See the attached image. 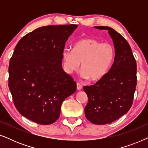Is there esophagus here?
<instances>
[{
  "instance_id": "obj_1",
  "label": "esophagus",
  "mask_w": 148,
  "mask_h": 148,
  "mask_svg": "<svg viewBox=\"0 0 148 148\" xmlns=\"http://www.w3.org/2000/svg\"><path fill=\"white\" fill-rule=\"evenodd\" d=\"M82 88V85H81L79 83H77V89L78 90H81Z\"/></svg>"
}]
</instances>
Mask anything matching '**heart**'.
<instances>
[{
	"instance_id": "1",
	"label": "heart",
	"mask_w": 148,
	"mask_h": 148,
	"mask_svg": "<svg viewBox=\"0 0 148 148\" xmlns=\"http://www.w3.org/2000/svg\"><path fill=\"white\" fill-rule=\"evenodd\" d=\"M64 69L68 73L82 69V76L91 81L102 79L110 68L114 58V48L108 43L93 38H84L74 44L73 50L62 51Z\"/></svg>"
}]
</instances>
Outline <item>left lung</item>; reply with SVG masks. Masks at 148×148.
Returning a JSON list of instances; mask_svg holds the SVG:
<instances>
[{"label": "left lung", "mask_w": 148, "mask_h": 148, "mask_svg": "<svg viewBox=\"0 0 148 148\" xmlns=\"http://www.w3.org/2000/svg\"><path fill=\"white\" fill-rule=\"evenodd\" d=\"M108 30L114 46V62L108 72L96 84L84 86L88 102L85 107L88 120L96 125H105L126 114L132 106L137 85V64L126 40L114 29L96 26Z\"/></svg>", "instance_id": "obj_1"}]
</instances>
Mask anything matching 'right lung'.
<instances>
[{
  "label": "right lung",
  "instance_id": "right-lung-1",
  "mask_svg": "<svg viewBox=\"0 0 148 148\" xmlns=\"http://www.w3.org/2000/svg\"><path fill=\"white\" fill-rule=\"evenodd\" d=\"M77 25H48L26 34L15 46L9 66V88L25 118L50 125L59 118L62 103L76 83L62 68L65 43Z\"/></svg>",
  "mask_w": 148,
  "mask_h": 148
}]
</instances>
